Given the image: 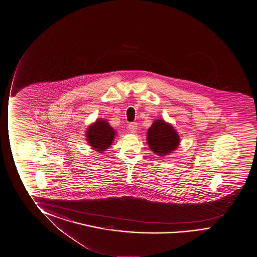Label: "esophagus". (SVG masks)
I'll use <instances>...</instances> for the list:
<instances>
[{
  "mask_svg": "<svg viewBox=\"0 0 257 257\" xmlns=\"http://www.w3.org/2000/svg\"><path fill=\"white\" fill-rule=\"evenodd\" d=\"M128 130H130L131 133H132V134L137 133V131H138V123H131V124L128 125Z\"/></svg>",
  "mask_w": 257,
  "mask_h": 257,
  "instance_id": "34e87169",
  "label": "esophagus"
}]
</instances>
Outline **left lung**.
<instances>
[{
	"instance_id": "1",
	"label": "left lung",
	"mask_w": 257,
	"mask_h": 257,
	"mask_svg": "<svg viewBox=\"0 0 257 257\" xmlns=\"http://www.w3.org/2000/svg\"><path fill=\"white\" fill-rule=\"evenodd\" d=\"M146 141L154 154L164 157L178 148L180 137L172 124L157 119L148 128Z\"/></svg>"
}]
</instances>
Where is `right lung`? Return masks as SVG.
I'll return each mask as SVG.
<instances>
[{
	"label": "right lung",
	"mask_w": 257,
	"mask_h": 257,
	"mask_svg": "<svg viewBox=\"0 0 257 257\" xmlns=\"http://www.w3.org/2000/svg\"><path fill=\"white\" fill-rule=\"evenodd\" d=\"M117 132L111 127L107 119L98 118L86 131V141L88 146L99 154H103L112 145Z\"/></svg>",
	"instance_id": "1"
}]
</instances>
